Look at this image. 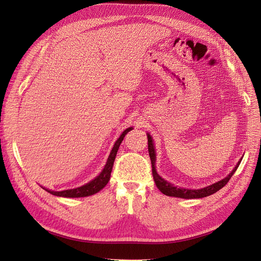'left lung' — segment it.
Returning <instances> with one entry per match:
<instances>
[{
	"label": "left lung",
	"mask_w": 261,
	"mask_h": 261,
	"mask_svg": "<svg viewBox=\"0 0 261 261\" xmlns=\"http://www.w3.org/2000/svg\"><path fill=\"white\" fill-rule=\"evenodd\" d=\"M147 144H148V154H150V159L152 163V174H153V179L156 184V187H158L161 192H163L164 195L169 196V197H176V198H184V199H199V198H203L207 197L210 195H213L217 191H219L221 188L224 187V186L228 182V180L232 178L234 173L236 172L237 167L240 166L241 161L237 163V165L235 168L226 176L224 179H222L218 182H215L213 185L207 186V187L201 188V189H186V188H180L178 186H174L170 182L166 181L165 179L158 174L155 168V161H156V155H155V150H154V144H153V140L152 137L147 133Z\"/></svg>",
	"instance_id": "obj_1"
}]
</instances>
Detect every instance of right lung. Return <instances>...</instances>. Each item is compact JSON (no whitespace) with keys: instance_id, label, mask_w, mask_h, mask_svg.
Returning <instances> with one entry per match:
<instances>
[{"instance_id":"obj_1","label":"right lung","mask_w":261,"mask_h":261,"mask_svg":"<svg viewBox=\"0 0 261 261\" xmlns=\"http://www.w3.org/2000/svg\"><path fill=\"white\" fill-rule=\"evenodd\" d=\"M132 128H128L125 129L122 135L119 137V139L116 141V143L113 147V150L110 152L109 158L107 160V163L105 167L101 170V173L93 179L92 181H89L88 184L82 186V187H77V188H74V189H69V190H63V191H52V190H48L46 188H43L46 191L50 192L51 195L54 196H58V197H64V198H81V197H88V196H92L95 195V193H97L98 191H100L105 186L108 184L109 179H110V174H111V170H113V166H114V162L116 159V155L118 152V148L120 146L121 142L123 138L125 137L126 133L129 131H131Z\"/></svg>"}]
</instances>
